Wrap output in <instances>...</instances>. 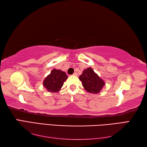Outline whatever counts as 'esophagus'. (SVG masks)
Here are the masks:
<instances>
[{"label": "esophagus", "instance_id": "esophagus-1", "mask_svg": "<svg viewBox=\"0 0 147 147\" xmlns=\"http://www.w3.org/2000/svg\"><path fill=\"white\" fill-rule=\"evenodd\" d=\"M73 75H74V76H78V73H76V72H75V73H73Z\"/></svg>", "mask_w": 147, "mask_h": 147}]
</instances>
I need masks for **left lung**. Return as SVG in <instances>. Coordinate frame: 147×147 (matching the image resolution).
I'll list each match as a JSON object with an SVG mask.
<instances>
[{
	"label": "left lung",
	"instance_id": "obj_1",
	"mask_svg": "<svg viewBox=\"0 0 147 147\" xmlns=\"http://www.w3.org/2000/svg\"><path fill=\"white\" fill-rule=\"evenodd\" d=\"M79 79L82 81L84 88L90 93H98L105 85L104 81L95 73L92 67L84 70Z\"/></svg>",
	"mask_w": 147,
	"mask_h": 147
}]
</instances>
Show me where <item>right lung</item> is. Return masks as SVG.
I'll list each match as a JSON object with an SVG mask.
<instances>
[{"instance_id": "1", "label": "right lung", "mask_w": 147, "mask_h": 147, "mask_svg": "<svg viewBox=\"0 0 147 147\" xmlns=\"http://www.w3.org/2000/svg\"><path fill=\"white\" fill-rule=\"evenodd\" d=\"M67 78L65 72L54 69L43 80V85L49 92H58Z\"/></svg>"}]
</instances>
